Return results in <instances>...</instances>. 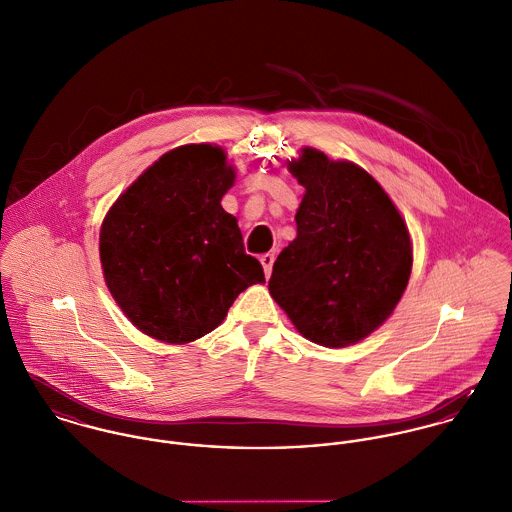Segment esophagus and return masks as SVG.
Instances as JSON below:
<instances>
[{
    "instance_id": "34e87169",
    "label": "esophagus",
    "mask_w": 512,
    "mask_h": 512,
    "mask_svg": "<svg viewBox=\"0 0 512 512\" xmlns=\"http://www.w3.org/2000/svg\"><path fill=\"white\" fill-rule=\"evenodd\" d=\"M260 262H262V268H264L266 278H270V274H272V266H274V254H262Z\"/></svg>"
}]
</instances>
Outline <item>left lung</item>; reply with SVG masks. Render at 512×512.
I'll list each match as a JSON object with an SVG mask.
<instances>
[{"mask_svg": "<svg viewBox=\"0 0 512 512\" xmlns=\"http://www.w3.org/2000/svg\"><path fill=\"white\" fill-rule=\"evenodd\" d=\"M305 187L297 236L280 252L270 295L311 343L363 341L396 309L412 274V240L380 183L353 161L303 147L288 163Z\"/></svg>", "mask_w": 512, "mask_h": 512, "instance_id": "1", "label": "left lung"}]
</instances>
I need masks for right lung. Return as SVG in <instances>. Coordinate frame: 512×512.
Instances as JSON below:
<instances>
[{"mask_svg":"<svg viewBox=\"0 0 512 512\" xmlns=\"http://www.w3.org/2000/svg\"><path fill=\"white\" fill-rule=\"evenodd\" d=\"M234 179L222 147H175L102 220L104 282L149 337L193 343L219 327L238 293L264 284L260 262L244 252L238 222L220 205Z\"/></svg>","mask_w":512,"mask_h":512,"instance_id":"1","label":"right lung"}]
</instances>
